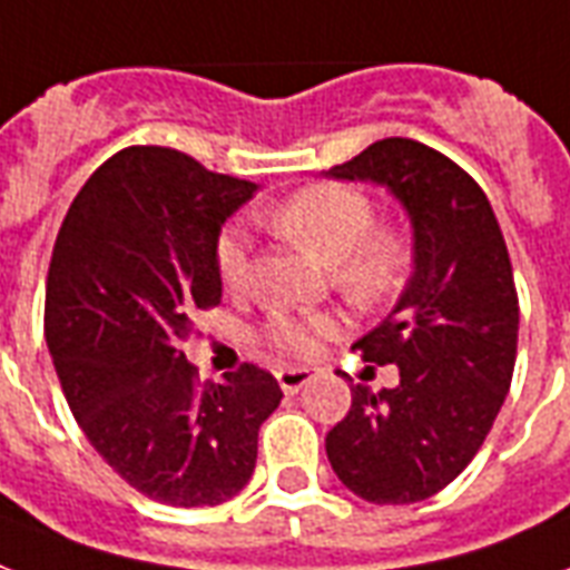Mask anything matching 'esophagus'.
Wrapping results in <instances>:
<instances>
[{
	"label": "esophagus",
	"instance_id": "1",
	"mask_svg": "<svg viewBox=\"0 0 570 570\" xmlns=\"http://www.w3.org/2000/svg\"><path fill=\"white\" fill-rule=\"evenodd\" d=\"M277 382H281V389L286 394H298L311 382V371L307 367H281L277 371Z\"/></svg>",
	"mask_w": 570,
	"mask_h": 570
}]
</instances>
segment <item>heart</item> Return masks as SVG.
Wrapping results in <instances>:
<instances>
[{"label": "heart", "mask_w": 570, "mask_h": 570, "mask_svg": "<svg viewBox=\"0 0 570 570\" xmlns=\"http://www.w3.org/2000/svg\"><path fill=\"white\" fill-rule=\"evenodd\" d=\"M286 242L311 250L332 266V281L355 307L373 311L401 293L412 263V233L401 220H373L367 194L337 181H316L295 190L277 206L256 212ZM215 268L229 293H242L250 281V242L242 227L217 236ZM341 332L337 314H298L275 311L259 328L268 350L307 358L325 337Z\"/></svg>", "instance_id": "b5f03b06"}]
</instances>
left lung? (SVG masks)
<instances>
[{
	"label": "left lung",
	"mask_w": 570,
	"mask_h": 570,
	"mask_svg": "<svg viewBox=\"0 0 570 570\" xmlns=\"http://www.w3.org/2000/svg\"><path fill=\"white\" fill-rule=\"evenodd\" d=\"M334 179L376 181L401 199L415 233V272L397 307L355 343L397 364V389L353 382V403L325 454L355 497L410 505L440 493L488 440L514 376L517 302L505 238L466 169L419 140L389 137Z\"/></svg>",
	"instance_id": "obj_1"
}]
</instances>
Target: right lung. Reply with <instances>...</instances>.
Segmentation results:
<instances>
[{
  "label": "right lung",
  "mask_w": 570,
  "mask_h": 570,
  "mask_svg": "<svg viewBox=\"0 0 570 570\" xmlns=\"http://www.w3.org/2000/svg\"><path fill=\"white\" fill-rule=\"evenodd\" d=\"M256 190L185 151L128 146L95 169L56 236L43 337L92 449L142 497L220 505L256 466L284 391L245 362L199 380L181 343L220 304V224Z\"/></svg>",
  "instance_id": "obj_1"
}]
</instances>
